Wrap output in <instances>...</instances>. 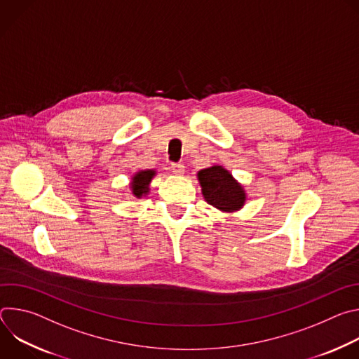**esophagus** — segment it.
I'll return each instance as SVG.
<instances>
[{
    "instance_id": "obj_1",
    "label": "esophagus",
    "mask_w": 359,
    "mask_h": 359,
    "mask_svg": "<svg viewBox=\"0 0 359 359\" xmlns=\"http://www.w3.org/2000/svg\"><path fill=\"white\" fill-rule=\"evenodd\" d=\"M172 172L175 175H183L184 173V165L183 163H172Z\"/></svg>"
}]
</instances>
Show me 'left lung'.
Here are the masks:
<instances>
[{
  "label": "left lung",
  "mask_w": 359,
  "mask_h": 359,
  "mask_svg": "<svg viewBox=\"0 0 359 359\" xmlns=\"http://www.w3.org/2000/svg\"><path fill=\"white\" fill-rule=\"evenodd\" d=\"M206 201L222 212H236L244 206L245 193L222 166H212L197 173Z\"/></svg>",
  "instance_id": "left-lung-1"
}]
</instances>
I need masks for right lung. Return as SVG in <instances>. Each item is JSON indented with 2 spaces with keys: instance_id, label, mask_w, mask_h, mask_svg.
<instances>
[{
  "instance_id": "add662e5",
  "label": "right lung",
  "mask_w": 359,
  "mask_h": 359,
  "mask_svg": "<svg viewBox=\"0 0 359 359\" xmlns=\"http://www.w3.org/2000/svg\"><path fill=\"white\" fill-rule=\"evenodd\" d=\"M155 176V170H142L137 172L133 177H132V193L136 197H142L143 194H147L149 191V183L151 182V177Z\"/></svg>"
}]
</instances>
